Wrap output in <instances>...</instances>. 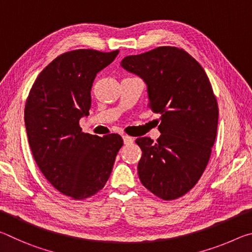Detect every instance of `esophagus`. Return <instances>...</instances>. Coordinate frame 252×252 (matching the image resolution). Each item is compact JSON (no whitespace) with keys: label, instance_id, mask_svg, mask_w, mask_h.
Returning a JSON list of instances; mask_svg holds the SVG:
<instances>
[{"label":"esophagus","instance_id":"obj_1","mask_svg":"<svg viewBox=\"0 0 252 252\" xmlns=\"http://www.w3.org/2000/svg\"><path fill=\"white\" fill-rule=\"evenodd\" d=\"M122 138H123V142H125V144H130V143H133V141H134V139H133V138H131V136L126 135V134L122 135Z\"/></svg>","mask_w":252,"mask_h":252}]
</instances>
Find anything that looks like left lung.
<instances>
[{"mask_svg":"<svg viewBox=\"0 0 252 252\" xmlns=\"http://www.w3.org/2000/svg\"><path fill=\"white\" fill-rule=\"evenodd\" d=\"M121 66L147 84L149 106L160 113V138L135 140L140 181L163 200L182 197L206 169L218 127V103L203 67L182 49L160 46L129 55Z\"/></svg>","mask_w":252,"mask_h":252,"instance_id":"left-lung-1","label":"left lung"}]
</instances>
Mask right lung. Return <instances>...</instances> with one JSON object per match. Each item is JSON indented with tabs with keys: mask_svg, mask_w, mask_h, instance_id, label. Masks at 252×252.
<instances>
[{
	"mask_svg": "<svg viewBox=\"0 0 252 252\" xmlns=\"http://www.w3.org/2000/svg\"><path fill=\"white\" fill-rule=\"evenodd\" d=\"M118 53L81 49L61 54L37 76L25 104L34 160L55 189L75 200L104 187L123 146L119 134L101 138L79 126L89 116L93 81Z\"/></svg>",
	"mask_w": 252,
	"mask_h": 252,
	"instance_id": "add662e5",
	"label": "right lung"
}]
</instances>
